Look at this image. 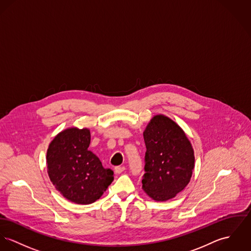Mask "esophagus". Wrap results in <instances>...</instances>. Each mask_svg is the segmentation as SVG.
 Wrapping results in <instances>:
<instances>
[{
	"mask_svg": "<svg viewBox=\"0 0 251 251\" xmlns=\"http://www.w3.org/2000/svg\"><path fill=\"white\" fill-rule=\"evenodd\" d=\"M125 170H126V168L124 166H117V167H115L114 169L116 174H122Z\"/></svg>",
	"mask_w": 251,
	"mask_h": 251,
	"instance_id": "1",
	"label": "esophagus"
}]
</instances>
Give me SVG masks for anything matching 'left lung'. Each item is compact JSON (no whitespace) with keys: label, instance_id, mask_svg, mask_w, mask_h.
<instances>
[{"label":"left lung","instance_id":"8db88e82","mask_svg":"<svg viewBox=\"0 0 251 251\" xmlns=\"http://www.w3.org/2000/svg\"><path fill=\"white\" fill-rule=\"evenodd\" d=\"M143 135L147 151L142 188L153 201L174 199L189 184L193 175L192 144L182 128L165 115L153 116Z\"/></svg>","mask_w":251,"mask_h":251}]
</instances>
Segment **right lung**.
<instances>
[{
    "instance_id": "obj_1",
    "label": "right lung",
    "mask_w": 251,
    "mask_h": 251,
    "mask_svg": "<svg viewBox=\"0 0 251 251\" xmlns=\"http://www.w3.org/2000/svg\"><path fill=\"white\" fill-rule=\"evenodd\" d=\"M89 128L68 127L52 139L47 151L48 175L54 188L71 202L90 204L98 201L114 180L88 150Z\"/></svg>"
}]
</instances>
